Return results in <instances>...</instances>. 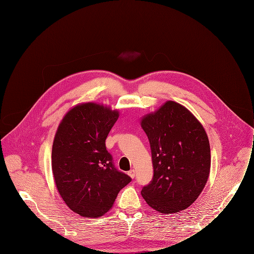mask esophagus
<instances>
[{
    "label": "esophagus",
    "instance_id": "esophagus-1",
    "mask_svg": "<svg viewBox=\"0 0 254 254\" xmlns=\"http://www.w3.org/2000/svg\"><path fill=\"white\" fill-rule=\"evenodd\" d=\"M132 179H134L135 178V176H136V173H135V170H130L128 173H127Z\"/></svg>",
    "mask_w": 254,
    "mask_h": 254
}]
</instances>
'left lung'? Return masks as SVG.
Wrapping results in <instances>:
<instances>
[{"instance_id":"1","label":"left lung","mask_w":254,"mask_h":254,"mask_svg":"<svg viewBox=\"0 0 254 254\" xmlns=\"http://www.w3.org/2000/svg\"><path fill=\"white\" fill-rule=\"evenodd\" d=\"M154 175L142 189L146 202L161 213L189 207L203 190L210 170L207 135L198 120L183 105L167 101L143 117Z\"/></svg>"}]
</instances>
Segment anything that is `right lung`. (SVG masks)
<instances>
[{"mask_svg": "<svg viewBox=\"0 0 254 254\" xmlns=\"http://www.w3.org/2000/svg\"><path fill=\"white\" fill-rule=\"evenodd\" d=\"M119 117L96 103L79 104L61 122L53 145L52 167L58 190L74 212L99 217L113 205L131 178L117 170L105 140Z\"/></svg>", "mask_w": 254, "mask_h": 254, "instance_id": "add662e5", "label": "right lung"}]
</instances>
